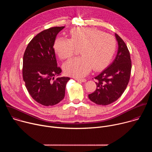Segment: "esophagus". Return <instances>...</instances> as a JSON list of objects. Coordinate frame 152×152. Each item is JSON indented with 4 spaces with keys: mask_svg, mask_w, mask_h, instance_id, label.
I'll use <instances>...</instances> for the list:
<instances>
[{
    "mask_svg": "<svg viewBox=\"0 0 152 152\" xmlns=\"http://www.w3.org/2000/svg\"><path fill=\"white\" fill-rule=\"evenodd\" d=\"M76 80L77 81L81 82H86V80H85V79H78V78H77V79H76Z\"/></svg>",
    "mask_w": 152,
    "mask_h": 152,
    "instance_id": "obj_1",
    "label": "esophagus"
}]
</instances>
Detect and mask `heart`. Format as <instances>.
Wrapping results in <instances>:
<instances>
[{
	"instance_id": "b5f03b06",
	"label": "heart",
	"mask_w": 152,
	"mask_h": 152,
	"mask_svg": "<svg viewBox=\"0 0 152 152\" xmlns=\"http://www.w3.org/2000/svg\"><path fill=\"white\" fill-rule=\"evenodd\" d=\"M70 39L57 38L55 50L61 59L72 57L79 49L81 56L71 59L64 64L68 75L81 77L87 75L92 67L99 70L110 61L115 48L113 36L94 28H76L70 31Z\"/></svg>"
}]
</instances>
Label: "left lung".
Returning a JSON list of instances; mask_svg holds the SVG:
<instances>
[{
    "instance_id": "obj_1",
    "label": "left lung",
    "mask_w": 152,
    "mask_h": 152,
    "mask_svg": "<svg viewBox=\"0 0 152 152\" xmlns=\"http://www.w3.org/2000/svg\"><path fill=\"white\" fill-rule=\"evenodd\" d=\"M118 50L113 62L94 77L97 89L88 94L91 101L100 105H107L116 101L124 93L129 82L132 63L124 41L115 34Z\"/></svg>"
}]
</instances>
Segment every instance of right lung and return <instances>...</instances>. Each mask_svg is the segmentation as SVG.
Segmentation results:
<instances>
[{
  "label": "right lung",
  "instance_id": "right-lung-1",
  "mask_svg": "<svg viewBox=\"0 0 152 152\" xmlns=\"http://www.w3.org/2000/svg\"><path fill=\"white\" fill-rule=\"evenodd\" d=\"M64 27H53L38 34L29 42L23 55V78L26 87L31 96L44 106L60 102L70 80L69 77L59 76L62 70L57 66L53 49L56 35Z\"/></svg>",
  "mask_w": 152,
  "mask_h": 152
}]
</instances>
